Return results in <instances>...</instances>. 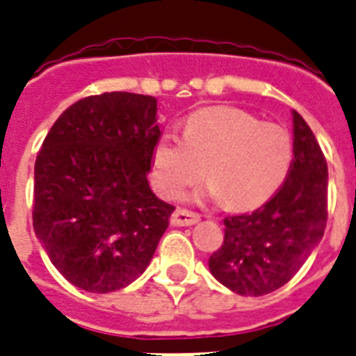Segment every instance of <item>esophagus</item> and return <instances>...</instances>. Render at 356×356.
<instances>
[{"label": "esophagus", "instance_id": "obj_1", "mask_svg": "<svg viewBox=\"0 0 356 356\" xmlns=\"http://www.w3.org/2000/svg\"><path fill=\"white\" fill-rule=\"evenodd\" d=\"M198 220H200V214L193 213V211H188V209H177L170 218L172 225H175V227L193 225V223H197Z\"/></svg>", "mask_w": 356, "mask_h": 356}]
</instances>
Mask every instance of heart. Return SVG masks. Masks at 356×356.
<instances>
[{"mask_svg": "<svg viewBox=\"0 0 356 356\" xmlns=\"http://www.w3.org/2000/svg\"><path fill=\"white\" fill-rule=\"evenodd\" d=\"M293 159V138L282 126L238 108H206L188 118L182 136H159L150 175L156 190L174 200L204 177L207 165L204 193L232 209H252L280 190Z\"/></svg>", "mask_w": 356, "mask_h": 356, "instance_id": "1", "label": "heart"}]
</instances>
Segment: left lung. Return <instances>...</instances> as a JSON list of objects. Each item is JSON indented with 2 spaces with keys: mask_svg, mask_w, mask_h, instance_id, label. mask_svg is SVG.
Listing matches in <instances>:
<instances>
[{
  "mask_svg": "<svg viewBox=\"0 0 356 356\" xmlns=\"http://www.w3.org/2000/svg\"><path fill=\"white\" fill-rule=\"evenodd\" d=\"M293 122L294 159L286 182L259 209L225 218V238L209 257L213 277L241 296H264L287 284L325 234L328 166L298 111Z\"/></svg>",
  "mask_w": 356,
  "mask_h": 356,
  "instance_id": "1",
  "label": "left lung"
}]
</instances>
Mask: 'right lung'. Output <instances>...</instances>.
Instances as JSON below:
<instances>
[{
	"label": "right lung",
	"instance_id": "right-lung-1",
	"mask_svg": "<svg viewBox=\"0 0 356 356\" xmlns=\"http://www.w3.org/2000/svg\"><path fill=\"white\" fill-rule=\"evenodd\" d=\"M158 101L104 92L67 108L35 161L33 229L60 273L111 293L145 271L175 207L147 174L161 136Z\"/></svg>",
	"mask_w": 356,
	"mask_h": 356
}]
</instances>
